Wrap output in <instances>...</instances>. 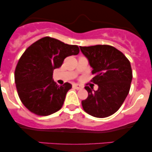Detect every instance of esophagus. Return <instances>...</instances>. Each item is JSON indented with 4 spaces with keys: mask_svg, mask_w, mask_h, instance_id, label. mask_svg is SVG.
I'll return each mask as SVG.
<instances>
[{
    "mask_svg": "<svg viewBox=\"0 0 152 152\" xmlns=\"http://www.w3.org/2000/svg\"><path fill=\"white\" fill-rule=\"evenodd\" d=\"M73 86H74V88H76V89L77 90H79V89H82V88H83V86H81V85L79 84H76V83H74V85H73Z\"/></svg>",
    "mask_w": 152,
    "mask_h": 152,
    "instance_id": "obj_1",
    "label": "esophagus"
}]
</instances>
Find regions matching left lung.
Returning a JSON list of instances; mask_svg holds the SVG:
<instances>
[{"mask_svg": "<svg viewBox=\"0 0 152 152\" xmlns=\"http://www.w3.org/2000/svg\"><path fill=\"white\" fill-rule=\"evenodd\" d=\"M93 69V81L99 88L86 86L88 96L82 101L83 109L91 116L105 118L121 107L129 92L132 71L129 61L120 50L109 45L80 46Z\"/></svg>", "mask_w": 152, "mask_h": 152, "instance_id": "left-lung-1", "label": "left lung"}]
</instances>
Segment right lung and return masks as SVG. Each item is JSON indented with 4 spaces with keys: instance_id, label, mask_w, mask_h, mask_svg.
I'll return each instance as SVG.
<instances>
[{
    "instance_id": "obj_1",
    "label": "right lung",
    "mask_w": 152,
    "mask_h": 152,
    "mask_svg": "<svg viewBox=\"0 0 152 152\" xmlns=\"http://www.w3.org/2000/svg\"><path fill=\"white\" fill-rule=\"evenodd\" d=\"M79 48L59 40L44 37L31 45L19 59L15 71V83L20 101L29 111L48 116L61 109L72 85L58 86L53 71L67 56L77 55Z\"/></svg>"
}]
</instances>
